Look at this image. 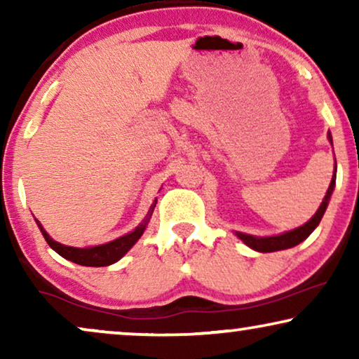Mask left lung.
<instances>
[{"label":"left lung","instance_id":"obj_1","mask_svg":"<svg viewBox=\"0 0 359 359\" xmlns=\"http://www.w3.org/2000/svg\"><path fill=\"white\" fill-rule=\"evenodd\" d=\"M328 140H330V144H332V135L330 134H328ZM335 181H337V161H335V171H333V176H332V183H330V186H328L327 194L322 201L320 208L317 209V212L313 214V217L309 220V222L301 225V227L289 230V232L281 233V235H273V237H253V235L242 233V232H235V233H237V237L242 240L245 245H248L250 248L257 250V252H262V253L279 252V250H286V248L296 247V245L304 242V240H306L309 235H311L313 230H316L317 225L320 224L323 214H325L328 201H330V196L333 193V188H335Z\"/></svg>","mask_w":359,"mask_h":359}]
</instances>
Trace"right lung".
<instances>
[{"mask_svg": "<svg viewBox=\"0 0 359 359\" xmlns=\"http://www.w3.org/2000/svg\"><path fill=\"white\" fill-rule=\"evenodd\" d=\"M155 204H156V201L151 204V208L149 210V214H147V217L144 219V222H142L139 227H135L134 232L122 235V237L112 240V242H109V243L96 245V247H88V248L67 247V245L58 243L46 232V229L42 227L39 220H36V222L39 225V229H41L46 242L50 245V248L55 250L60 257L70 259V262L76 263V264H81V266H109V264L119 262V259L124 257V255L129 252L132 247H134L137 240L142 237V233L145 232L147 224H149V220H150V215H151V212H154Z\"/></svg>", "mask_w": 359, "mask_h": 359, "instance_id": "1", "label": "right lung"}]
</instances>
